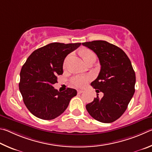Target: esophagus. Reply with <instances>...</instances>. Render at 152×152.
Here are the masks:
<instances>
[{
    "label": "esophagus",
    "mask_w": 152,
    "mask_h": 152,
    "mask_svg": "<svg viewBox=\"0 0 152 152\" xmlns=\"http://www.w3.org/2000/svg\"><path fill=\"white\" fill-rule=\"evenodd\" d=\"M83 92V90H80V89H78L77 90V94H81Z\"/></svg>",
    "instance_id": "34e87169"
}]
</instances>
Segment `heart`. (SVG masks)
<instances>
[{
  "label": "heart",
  "instance_id": "heart-1",
  "mask_svg": "<svg viewBox=\"0 0 152 152\" xmlns=\"http://www.w3.org/2000/svg\"><path fill=\"white\" fill-rule=\"evenodd\" d=\"M81 57L83 58V61L85 62H87V61L91 58H96V55L95 53L92 51V50L89 49H83L79 52ZM69 59V56H66L63 62V68L66 69L67 66V63ZM91 77L90 76H83V75H77L71 79V83L74 86L77 87H83L86 86L87 82H88Z\"/></svg>",
  "mask_w": 152,
  "mask_h": 152
}]
</instances>
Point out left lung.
I'll list each match as a JSON object with an SVG mask.
<instances>
[{"label":"left lung","mask_w":152,"mask_h":152,"mask_svg":"<svg viewBox=\"0 0 152 152\" xmlns=\"http://www.w3.org/2000/svg\"><path fill=\"white\" fill-rule=\"evenodd\" d=\"M99 58L101 71L91 83L98 95L86 105L89 115L102 123H111L119 119L127 110L135 93V74L132 63L123 50L105 41L83 42Z\"/></svg>","instance_id":"obj_1"}]
</instances>
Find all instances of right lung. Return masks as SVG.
<instances>
[{"label":"right lung","instance_id":"add662e5","mask_svg":"<svg viewBox=\"0 0 152 152\" xmlns=\"http://www.w3.org/2000/svg\"><path fill=\"white\" fill-rule=\"evenodd\" d=\"M81 43L53 42L31 53L21 69L19 90L24 103L37 118L50 120L62 114L77 95L74 89L63 92L53 87L57 75H62L66 55Z\"/></svg>","mask_w":152,"mask_h":152}]
</instances>
